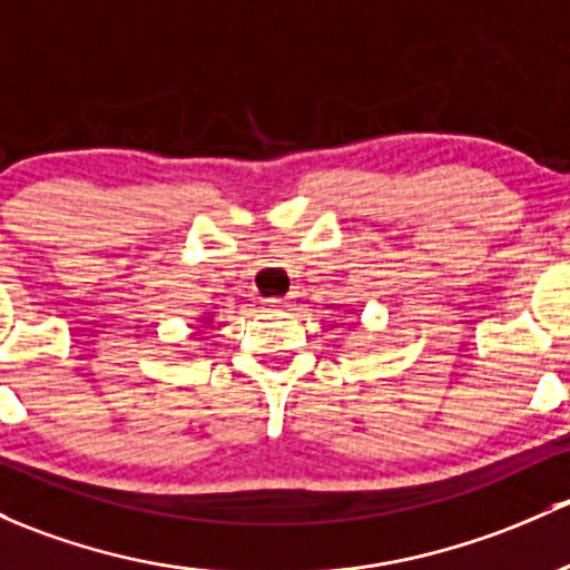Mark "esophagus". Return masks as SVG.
Segmentation results:
<instances>
[{"label": "esophagus", "instance_id": "34e87169", "mask_svg": "<svg viewBox=\"0 0 570 570\" xmlns=\"http://www.w3.org/2000/svg\"><path fill=\"white\" fill-rule=\"evenodd\" d=\"M284 305H289V297H269V301H265V308L267 311L284 308Z\"/></svg>", "mask_w": 570, "mask_h": 570}]
</instances>
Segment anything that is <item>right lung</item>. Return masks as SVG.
Listing matches in <instances>:
<instances>
[{"mask_svg": "<svg viewBox=\"0 0 570 570\" xmlns=\"http://www.w3.org/2000/svg\"><path fill=\"white\" fill-rule=\"evenodd\" d=\"M202 322H213V314H209V316H202Z\"/></svg>", "mask_w": 570, "mask_h": 570, "instance_id": "1", "label": "right lung"}]
</instances>
